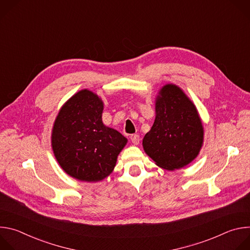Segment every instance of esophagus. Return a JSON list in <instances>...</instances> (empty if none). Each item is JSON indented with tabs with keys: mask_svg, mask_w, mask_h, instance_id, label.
Listing matches in <instances>:
<instances>
[{
	"mask_svg": "<svg viewBox=\"0 0 250 250\" xmlns=\"http://www.w3.org/2000/svg\"><path fill=\"white\" fill-rule=\"evenodd\" d=\"M130 140H131V142H132L134 146H137L139 144V141H140V137L137 134H132L130 136Z\"/></svg>",
	"mask_w": 250,
	"mask_h": 250,
	"instance_id": "1",
	"label": "esophagus"
}]
</instances>
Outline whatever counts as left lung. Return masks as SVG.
Returning <instances> with one entry per match:
<instances>
[{
	"label": "left lung",
	"mask_w": 250,
	"mask_h": 250,
	"mask_svg": "<svg viewBox=\"0 0 250 250\" xmlns=\"http://www.w3.org/2000/svg\"><path fill=\"white\" fill-rule=\"evenodd\" d=\"M204 142L203 123L184 91L166 84L155 98V120L142 146L157 166L174 171L190 164Z\"/></svg>",
	"instance_id": "obj_1"
}]
</instances>
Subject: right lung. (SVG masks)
<instances>
[{
	"instance_id": "1",
	"label": "right lung",
	"mask_w": 250,
	"mask_h": 250,
	"mask_svg": "<svg viewBox=\"0 0 250 250\" xmlns=\"http://www.w3.org/2000/svg\"><path fill=\"white\" fill-rule=\"evenodd\" d=\"M104 103L92 91L81 90L61 106L51 132V146L60 167L79 181L108 177L127 139L103 124Z\"/></svg>"
}]
</instances>
